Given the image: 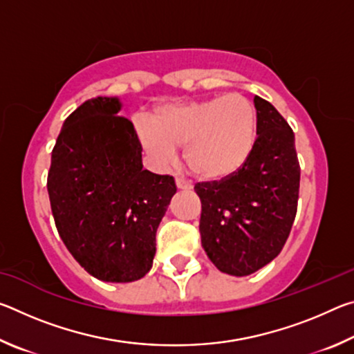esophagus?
I'll return each mask as SVG.
<instances>
[{
	"label": "esophagus",
	"mask_w": 354,
	"mask_h": 354,
	"mask_svg": "<svg viewBox=\"0 0 354 354\" xmlns=\"http://www.w3.org/2000/svg\"><path fill=\"white\" fill-rule=\"evenodd\" d=\"M176 187L181 189V190H190L194 185H192L190 181H187V179H184L181 176L176 178Z\"/></svg>",
	"instance_id": "34e87169"
}]
</instances>
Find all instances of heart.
Masks as SVG:
<instances>
[{"label": "heart", "instance_id": "obj_1", "mask_svg": "<svg viewBox=\"0 0 354 354\" xmlns=\"http://www.w3.org/2000/svg\"><path fill=\"white\" fill-rule=\"evenodd\" d=\"M136 133L156 160H175L185 147L189 169L205 179L234 175L253 153L257 133L254 106L241 95L187 101L159 109L151 123L139 122Z\"/></svg>", "mask_w": 354, "mask_h": 354}]
</instances>
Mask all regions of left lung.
<instances>
[{"mask_svg": "<svg viewBox=\"0 0 354 354\" xmlns=\"http://www.w3.org/2000/svg\"><path fill=\"white\" fill-rule=\"evenodd\" d=\"M257 137L253 153L234 175L198 183L200 234L220 272L247 277L283 250L297 215L299 164L295 136L283 115L254 97Z\"/></svg>", "mask_w": 354, "mask_h": 354, "instance_id": "obj_1", "label": "left lung"}]
</instances>
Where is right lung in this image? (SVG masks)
Listing matches in <instances>:
<instances>
[{"mask_svg": "<svg viewBox=\"0 0 354 354\" xmlns=\"http://www.w3.org/2000/svg\"><path fill=\"white\" fill-rule=\"evenodd\" d=\"M117 97L87 100L64 122L51 153L48 195L71 256L97 279L133 283L156 254V231L175 179L143 170L142 145Z\"/></svg>", "mask_w": 354, "mask_h": 354, "instance_id": "right-lung-1", "label": "right lung"}]
</instances>
